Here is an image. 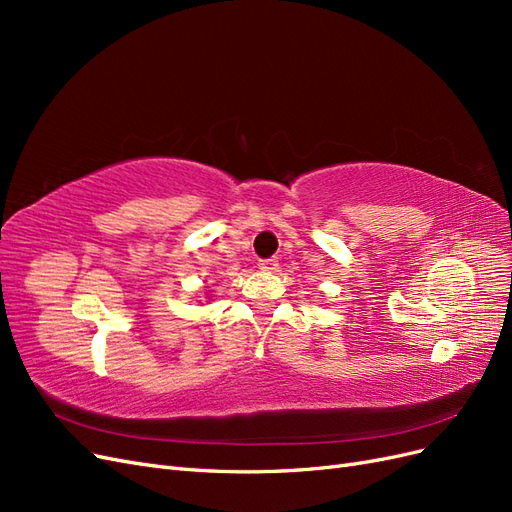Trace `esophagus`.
<instances>
[{"label": "esophagus", "mask_w": 512, "mask_h": 512, "mask_svg": "<svg viewBox=\"0 0 512 512\" xmlns=\"http://www.w3.org/2000/svg\"><path fill=\"white\" fill-rule=\"evenodd\" d=\"M258 267H260L262 271H269V273H275L277 269H280V262H277L275 258H267V260H260V262H258Z\"/></svg>", "instance_id": "1"}]
</instances>
